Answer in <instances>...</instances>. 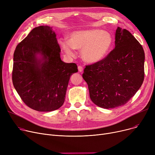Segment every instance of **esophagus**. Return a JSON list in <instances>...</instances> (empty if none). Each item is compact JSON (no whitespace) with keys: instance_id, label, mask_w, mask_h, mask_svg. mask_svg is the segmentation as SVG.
<instances>
[{"instance_id":"34e87169","label":"esophagus","mask_w":155,"mask_h":155,"mask_svg":"<svg viewBox=\"0 0 155 155\" xmlns=\"http://www.w3.org/2000/svg\"><path fill=\"white\" fill-rule=\"evenodd\" d=\"M78 71H80V72H82V71H83V70H84V68L82 67V66H78Z\"/></svg>"}]
</instances>
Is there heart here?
Masks as SVG:
<instances>
[{
	"mask_svg": "<svg viewBox=\"0 0 155 155\" xmlns=\"http://www.w3.org/2000/svg\"><path fill=\"white\" fill-rule=\"evenodd\" d=\"M60 44L69 56L75 54L74 50H82L83 59L95 63L105 58L113 45V38L109 32L102 29H87L73 32L69 41L61 39Z\"/></svg>",
	"mask_w": 155,
	"mask_h": 155,
	"instance_id": "heart-1",
	"label": "heart"
}]
</instances>
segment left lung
I'll return each mask as SVG.
<instances>
[{"mask_svg": "<svg viewBox=\"0 0 155 155\" xmlns=\"http://www.w3.org/2000/svg\"><path fill=\"white\" fill-rule=\"evenodd\" d=\"M115 48L104 58L87 64L82 74L92 101L104 109L127 103L141 87L144 78V52L127 30L118 27Z\"/></svg>", "mask_w": 155, "mask_h": 155, "instance_id": "1", "label": "left lung"}]
</instances>
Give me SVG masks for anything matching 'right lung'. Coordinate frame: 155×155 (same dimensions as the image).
Wrapping results in <instances>:
<instances>
[{
    "label": "right lung",
    "mask_w": 155,
    "mask_h": 155,
    "mask_svg": "<svg viewBox=\"0 0 155 155\" xmlns=\"http://www.w3.org/2000/svg\"><path fill=\"white\" fill-rule=\"evenodd\" d=\"M60 51L55 32L48 26L34 28L16 46L12 83L31 109L49 112L63 104L70 76L78 68L74 63L62 61ZM38 54L42 59L37 58Z\"/></svg>",
    "instance_id": "1"
}]
</instances>
